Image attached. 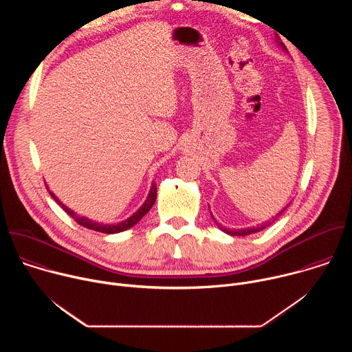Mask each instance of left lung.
<instances>
[{
  "label": "left lung",
  "mask_w": 352,
  "mask_h": 352,
  "mask_svg": "<svg viewBox=\"0 0 352 352\" xmlns=\"http://www.w3.org/2000/svg\"><path fill=\"white\" fill-rule=\"evenodd\" d=\"M276 41H277V44L284 50V52H287V48H285V45L283 44V41H280L278 38H276ZM288 53V52H287ZM289 206V204L285 206V208H283L277 214H276V217H273V221H276L285 210H287V208ZM213 217V216H212ZM213 220H214V223H216V226L221 230V231H224L226 234H228V235H236V236H245V235H249V234H254V232H259V231H262V230H265L266 227H269L273 221H265V223H262V224H259V226H256V227H248V228H239V230H230V228H226V227H223V226H220L217 221H216V219L213 217Z\"/></svg>",
  "instance_id": "left-lung-1"
}]
</instances>
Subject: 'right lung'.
Instances as JSON below:
<instances>
[{
  "label": "right lung",
  "instance_id": "add662e5",
  "mask_svg": "<svg viewBox=\"0 0 352 352\" xmlns=\"http://www.w3.org/2000/svg\"><path fill=\"white\" fill-rule=\"evenodd\" d=\"M47 189H48V186H47ZM48 192H50V195H52V197H54L56 202H57L78 224H80V226L89 228V230H94V231L104 232V234H117V232H122V231H125V230H129V228L133 227L136 223H139L140 219H142L150 209L153 208V205H155V202H156V199H157V188H156V185H152V188H150L148 195H147L146 200L143 202V205H142L131 217H128V219L124 220V221L116 223V224H104V223H98V221L90 220V219H87V217H85V216L76 214L72 209L67 208L52 190H48Z\"/></svg>",
  "mask_w": 352,
  "mask_h": 352
}]
</instances>
